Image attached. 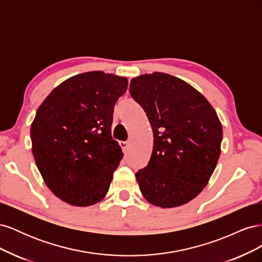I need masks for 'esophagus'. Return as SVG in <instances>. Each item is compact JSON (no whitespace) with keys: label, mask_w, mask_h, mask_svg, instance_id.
Returning a JSON list of instances; mask_svg holds the SVG:
<instances>
[{"label":"esophagus","mask_w":262,"mask_h":262,"mask_svg":"<svg viewBox=\"0 0 262 262\" xmlns=\"http://www.w3.org/2000/svg\"><path fill=\"white\" fill-rule=\"evenodd\" d=\"M119 144H120L121 148L123 149V152H125V150L128 149V146H129V142H126V141H120V142H119Z\"/></svg>","instance_id":"esophagus-1"}]
</instances>
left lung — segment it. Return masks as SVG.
I'll return each instance as SVG.
<instances>
[{
	"label": "left lung",
	"mask_w": 262,
	"mask_h": 262,
	"mask_svg": "<svg viewBox=\"0 0 262 262\" xmlns=\"http://www.w3.org/2000/svg\"><path fill=\"white\" fill-rule=\"evenodd\" d=\"M129 92L153 130L149 162L136 173L142 195L163 209L188 203L216 167L223 138L216 112L193 86L162 72L132 78Z\"/></svg>",
	"instance_id": "1"
}]
</instances>
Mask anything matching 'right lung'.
I'll list each match as a JSON object with an SVG mask.
<instances>
[{
	"label": "right lung",
	"instance_id": "1",
	"mask_svg": "<svg viewBox=\"0 0 262 262\" xmlns=\"http://www.w3.org/2000/svg\"><path fill=\"white\" fill-rule=\"evenodd\" d=\"M126 77L92 71L62 82L39 106L31 150L45 184L73 207L106 196L123 153L112 138L114 107Z\"/></svg>",
	"mask_w": 262,
	"mask_h": 262
}]
</instances>
